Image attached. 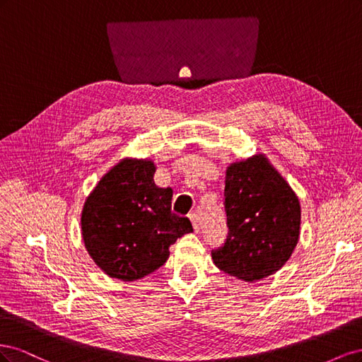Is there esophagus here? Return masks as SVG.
<instances>
[{
    "mask_svg": "<svg viewBox=\"0 0 362 362\" xmlns=\"http://www.w3.org/2000/svg\"><path fill=\"white\" fill-rule=\"evenodd\" d=\"M189 217H190V221H192L193 229H194V231H196V233H198V231H199V218H198V214H196V213H193V214H190Z\"/></svg>",
    "mask_w": 362,
    "mask_h": 362,
    "instance_id": "34e87169",
    "label": "esophagus"
}]
</instances>
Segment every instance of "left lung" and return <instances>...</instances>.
Instances as JSON below:
<instances>
[{"label":"left lung","instance_id":"left-lung-1","mask_svg":"<svg viewBox=\"0 0 362 362\" xmlns=\"http://www.w3.org/2000/svg\"><path fill=\"white\" fill-rule=\"evenodd\" d=\"M229 233L211 252L214 264L237 279L255 282L276 273L300 235V202L266 154L234 161L225 172Z\"/></svg>","mask_w":362,"mask_h":362}]
</instances>
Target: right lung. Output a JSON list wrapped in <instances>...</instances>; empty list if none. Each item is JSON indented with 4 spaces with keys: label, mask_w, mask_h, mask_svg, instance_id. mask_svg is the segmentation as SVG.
Returning a JSON list of instances; mask_svg holds the SVG:
<instances>
[{
    "label": "right lung",
    "mask_w": 362,
    "mask_h": 362,
    "mask_svg": "<svg viewBox=\"0 0 362 362\" xmlns=\"http://www.w3.org/2000/svg\"><path fill=\"white\" fill-rule=\"evenodd\" d=\"M156 170L151 158H120L84 201V247L107 276L145 278L166 262L177 238L193 231L187 217L170 211L172 189L158 187Z\"/></svg>",
    "instance_id": "obj_1"
}]
</instances>
